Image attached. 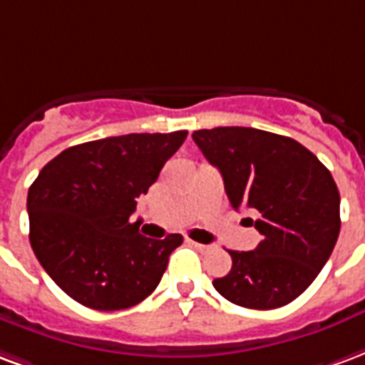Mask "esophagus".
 <instances>
[{
    "label": "esophagus",
    "mask_w": 365,
    "mask_h": 365,
    "mask_svg": "<svg viewBox=\"0 0 365 365\" xmlns=\"http://www.w3.org/2000/svg\"><path fill=\"white\" fill-rule=\"evenodd\" d=\"M188 243H190V245H194V247H196V249H200V251H208V249H210L208 245H202V243H196V241H190V239H188Z\"/></svg>",
    "instance_id": "34e87169"
}]
</instances>
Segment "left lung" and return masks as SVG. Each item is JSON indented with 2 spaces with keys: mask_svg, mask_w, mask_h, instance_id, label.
<instances>
[{
  "mask_svg": "<svg viewBox=\"0 0 365 365\" xmlns=\"http://www.w3.org/2000/svg\"><path fill=\"white\" fill-rule=\"evenodd\" d=\"M192 140L222 173L231 206L257 212L262 235L255 251H230L233 267L214 288L247 309L288 305L317 278L339 239L331 171L299 142L257 128L196 130Z\"/></svg>",
  "mask_w": 365,
  "mask_h": 365,
  "instance_id": "left-lung-1",
  "label": "left lung"
}]
</instances>
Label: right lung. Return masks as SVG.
I'll list each match as a JSON object with an SVG mask.
<instances>
[{"instance_id": "add662e5", "label": "right lung", "mask_w": 365, "mask_h": 365, "mask_svg": "<svg viewBox=\"0 0 365 365\" xmlns=\"http://www.w3.org/2000/svg\"><path fill=\"white\" fill-rule=\"evenodd\" d=\"M186 134H126L79 143L42 167L26 198L29 239L42 268L71 299L118 311L157 288L182 235L143 237L130 215Z\"/></svg>"}]
</instances>
